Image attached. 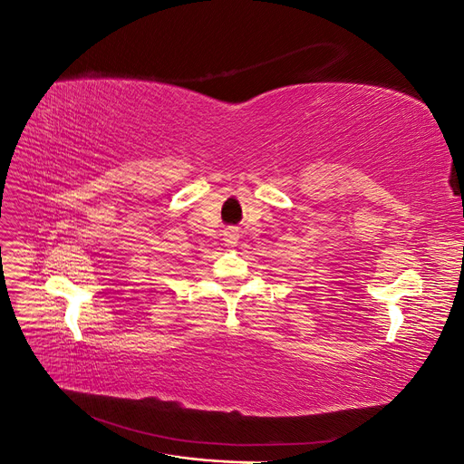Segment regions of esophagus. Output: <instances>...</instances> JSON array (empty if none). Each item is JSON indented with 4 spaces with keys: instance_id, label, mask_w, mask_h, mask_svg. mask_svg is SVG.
I'll return each instance as SVG.
<instances>
[{
    "instance_id": "34e87169",
    "label": "esophagus",
    "mask_w": 464,
    "mask_h": 464,
    "mask_svg": "<svg viewBox=\"0 0 464 464\" xmlns=\"http://www.w3.org/2000/svg\"><path fill=\"white\" fill-rule=\"evenodd\" d=\"M237 237H240L237 230H234V228L224 230V242H227V246H236L237 244Z\"/></svg>"
}]
</instances>
